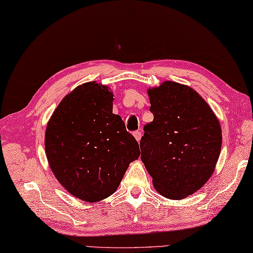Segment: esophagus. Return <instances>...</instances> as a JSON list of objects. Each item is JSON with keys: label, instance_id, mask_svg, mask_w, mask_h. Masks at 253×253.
<instances>
[{"label": "esophagus", "instance_id": "34e87169", "mask_svg": "<svg viewBox=\"0 0 253 253\" xmlns=\"http://www.w3.org/2000/svg\"><path fill=\"white\" fill-rule=\"evenodd\" d=\"M133 135H134L135 140H136L137 142H140V141H141V137H142V133H141V131H135L134 133H133Z\"/></svg>", "mask_w": 253, "mask_h": 253}]
</instances>
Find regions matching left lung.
Segmentation results:
<instances>
[{
    "instance_id": "left-lung-1",
    "label": "left lung",
    "mask_w": 253,
    "mask_h": 253,
    "mask_svg": "<svg viewBox=\"0 0 253 253\" xmlns=\"http://www.w3.org/2000/svg\"><path fill=\"white\" fill-rule=\"evenodd\" d=\"M154 119L144 126L141 160L162 196L183 199L206 184L221 150V127L188 85L164 82L147 90Z\"/></svg>"
}]
</instances>
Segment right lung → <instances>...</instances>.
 <instances>
[{"label": "right lung", "instance_id": "right-lung-1", "mask_svg": "<svg viewBox=\"0 0 253 253\" xmlns=\"http://www.w3.org/2000/svg\"><path fill=\"white\" fill-rule=\"evenodd\" d=\"M113 94L96 82L78 85L61 100L46 126L45 152L58 182L84 202L116 192L139 143L112 113Z\"/></svg>", "mask_w": 253, "mask_h": 253}]
</instances>
